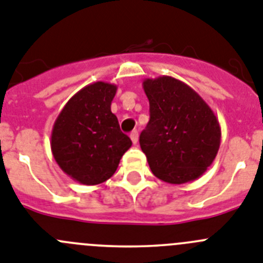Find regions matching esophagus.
<instances>
[{
  "instance_id": "34e87169",
  "label": "esophagus",
  "mask_w": 263,
  "mask_h": 263,
  "mask_svg": "<svg viewBox=\"0 0 263 263\" xmlns=\"http://www.w3.org/2000/svg\"><path fill=\"white\" fill-rule=\"evenodd\" d=\"M129 137H131L132 143L136 144L137 140H139V132H137V131H132L131 134H129Z\"/></svg>"
}]
</instances>
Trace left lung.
<instances>
[{"label":"left lung","instance_id":"obj_1","mask_svg":"<svg viewBox=\"0 0 263 263\" xmlns=\"http://www.w3.org/2000/svg\"><path fill=\"white\" fill-rule=\"evenodd\" d=\"M149 122L140 135L152 173L161 181H195L211 166L221 139L219 120L202 97L169 76L146 79Z\"/></svg>","mask_w":263,"mask_h":263}]
</instances>
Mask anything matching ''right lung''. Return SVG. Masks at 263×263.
Listing matches in <instances>:
<instances>
[{
    "mask_svg": "<svg viewBox=\"0 0 263 263\" xmlns=\"http://www.w3.org/2000/svg\"><path fill=\"white\" fill-rule=\"evenodd\" d=\"M117 85L94 82L64 106L51 134L53 158L65 174L82 184L107 181L132 141L111 112Z\"/></svg>",
    "mask_w": 263,
    "mask_h": 263,
    "instance_id": "1",
    "label": "right lung"
}]
</instances>
